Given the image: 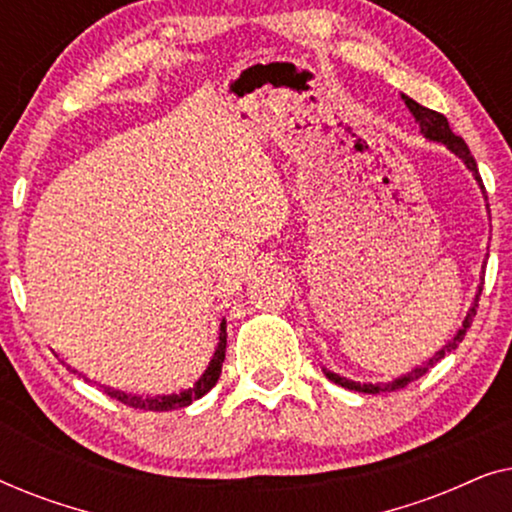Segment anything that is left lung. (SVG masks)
<instances>
[{"label": "left lung", "instance_id": "8db88e82", "mask_svg": "<svg viewBox=\"0 0 512 512\" xmlns=\"http://www.w3.org/2000/svg\"><path fill=\"white\" fill-rule=\"evenodd\" d=\"M403 102H405V107L410 109V114L415 116V121L419 123V130H422V135H424L426 139H431V142H440V144H445L447 149L457 153V156L466 163L468 170L473 172V177H475V181H478V184H480V188H485V186H482V179H480V174H478V165H475V158L471 156V151H468V146H466L464 139H461L459 135H454L452 128H450V123H447V118H445L443 114H438V111L426 109V107H422V104H419V102L410 100L408 95H403ZM485 198H487V195H485ZM480 293H482V282H480V286H478V293H475V300H473L471 310H468L466 319H464V324H461V328L457 331V335H454V338H452L450 342H447V345H445L443 349H440V352L433 354L431 359L424 363V366H419V368H415V370H410L408 375L396 377V380H391V382H387V384H361V382H352V380H347V377H340V375L331 373V370H324L326 377H328V380H331V382L340 384V387H345V389H354V391H361V394H380V391H396V389L408 387L410 382L419 380V377H422V375L426 373V370L436 366V363H438L440 359H443L445 354H450V352H454V349L459 347V342L464 340L466 331H468V328H471V324H473L475 310H478Z\"/></svg>", "mask_w": 512, "mask_h": 512}]
</instances>
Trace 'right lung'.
<instances>
[{"label": "right lung", "instance_id": "obj_1", "mask_svg": "<svg viewBox=\"0 0 512 512\" xmlns=\"http://www.w3.org/2000/svg\"><path fill=\"white\" fill-rule=\"evenodd\" d=\"M226 319L221 321V328H219V345H216V352L212 356V361H209V366L205 373L198 382L193 384L191 389H184L179 391V394H170V396H132V394H125V391H116V389H104V394L116 398V401H121L125 405H130V408L135 410H153V412H165V410H174V408H186V405H191L193 401H198L207 394L209 389L214 387L216 382H219V375H221V366H223V359H226Z\"/></svg>", "mask_w": 512, "mask_h": 512}]
</instances>
